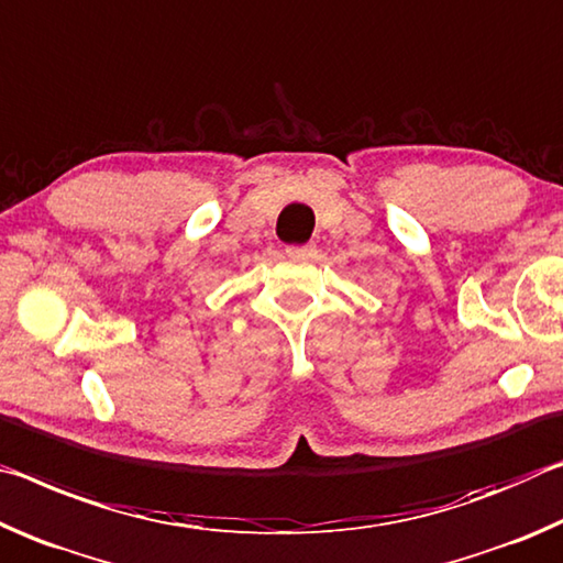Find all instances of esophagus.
Segmentation results:
<instances>
[{"mask_svg":"<svg viewBox=\"0 0 563 563\" xmlns=\"http://www.w3.org/2000/svg\"><path fill=\"white\" fill-rule=\"evenodd\" d=\"M287 254L294 260H309V256L317 254V244H301V246H289Z\"/></svg>","mask_w":563,"mask_h":563,"instance_id":"obj_1","label":"esophagus"}]
</instances>
